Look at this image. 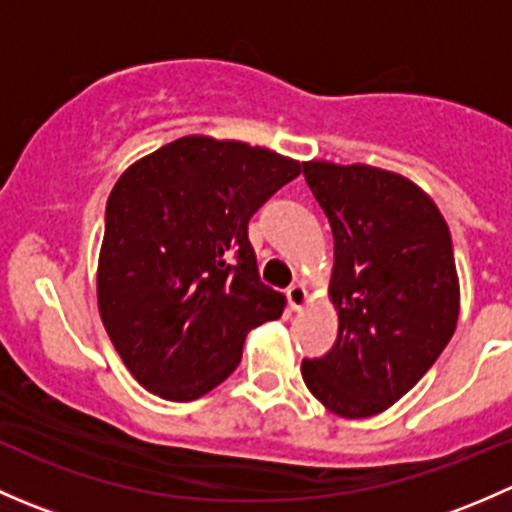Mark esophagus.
I'll return each mask as SVG.
<instances>
[{
    "instance_id": "34e87169",
    "label": "esophagus",
    "mask_w": 512,
    "mask_h": 512,
    "mask_svg": "<svg viewBox=\"0 0 512 512\" xmlns=\"http://www.w3.org/2000/svg\"><path fill=\"white\" fill-rule=\"evenodd\" d=\"M287 299H289V309H292V312H302V309L309 304L307 287H304L302 282H297V285H292L287 289Z\"/></svg>"
}]
</instances>
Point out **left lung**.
I'll list each match as a JSON object with an SVG mask.
<instances>
[{"label":"left lung","instance_id":"left-lung-1","mask_svg":"<svg viewBox=\"0 0 512 512\" xmlns=\"http://www.w3.org/2000/svg\"><path fill=\"white\" fill-rule=\"evenodd\" d=\"M329 218V302L339 317L332 352L302 361L324 409L369 418L394 406L431 369L461 309L451 232L426 190L394 170L332 160L302 163Z\"/></svg>","mask_w":512,"mask_h":512}]
</instances>
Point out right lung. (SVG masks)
<instances>
[{
	"mask_svg": "<svg viewBox=\"0 0 512 512\" xmlns=\"http://www.w3.org/2000/svg\"><path fill=\"white\" fill-rule=\"evenodd\" d=\"M302 173L262 146L183 136L128 165L106 205L98 314L126 369L151 394L193 401L240 364L250 329L282 317L262 285L247 223Z\"/></svg>",
	"mask_w": 512,
	"mask_h": 512,
	"instance_id": "1",
	"label": "right lung"
}]
</instances>
